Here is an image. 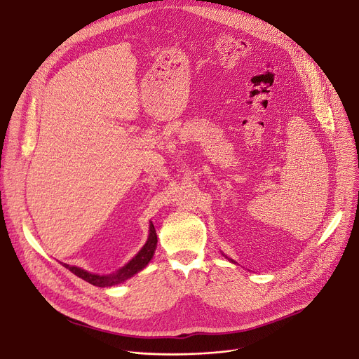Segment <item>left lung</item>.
I'll return each mask as SVG.
<instances>
[{"label": "left lung", "mask_w": 359, "mask_h": 359, "mask_svg": "<svg viewBox=\"0 0 359 359\" xmlns=\"http://www.w3.org/2000/svg\"><path fill=\"white\" fill-rule=\"evenodd\" d=\"M227 259H229V257H227ZM229 260H231V262H233V264H236V262H235V260H232V259H229Z\"/></svg>", "instance_id": "8db88e82"}]
</instances>
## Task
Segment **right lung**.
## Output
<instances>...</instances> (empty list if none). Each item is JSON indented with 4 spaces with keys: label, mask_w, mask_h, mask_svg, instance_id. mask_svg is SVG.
<instances>
[{
    "label": "right lung",
    "mask_w": 359,
    "mask_h": 359,
    "mask_svg": "<svg viewBox=\"0 0 359 359\" xmlns=\"http://www.w3.org/2000/svg\"><path fill=\"white\" fill-rule=\"evenodd\" d=\"M156 246H157V235H156V229H154L153 223L150 222V229H149L147 242L139 250V253L132 260H130L127 265H124L121 269H118L117 272H114L111 275H95V273H90V272H87V271H84L81 268L70 266L67 264H62V266L67 268L76 276L84 279L86 282L91 283L94 286H100V287L114 286V285H118V283L127 280L128 278H132L133 275L140 272L143 268H146L147 264L151 260L153 255H154Z\"/></svg>",
    "instance_id": "add662e5"
}]
</instances>
